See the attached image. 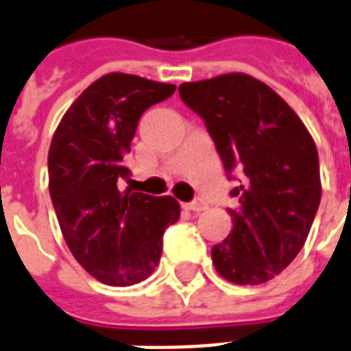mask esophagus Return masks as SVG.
Segmentation results:
<instances>
[{"mask_svg":"<svg viewBox=\"0 0 351 351\" xmlns=\"http://www.w3.org/2000/svg\"><path fill=\"white\" fill-rule=\"evenodd\" d=\"M208 206L204 202H199V200H195V202H187L186 204V210H191V211H204Z\"/></svg>","mask_w":351,"mask_h":351,"instance_id":"esophagus-1","label":"esophagus"}]
</instances>
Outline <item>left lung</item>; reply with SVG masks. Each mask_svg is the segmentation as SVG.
<instances>
[{
    "mask_svg": "<svg viewBox=\"0 0 351 351\" xmlns=\"http://www.w3.org/2000/svg\"><path fill=\"white\" fill-rule=\"evenodd\" d=\"M202 117L228 180L234 228L211 248L224 280L259 285L272 280L304 247L320 204L318 152L293 108L261 80L226 73L178 86Z\"/></svg>",
    "mask_w": 351,
    "mask_h": 351,
    "instance_id": "left-lung-1",
    "label": "left lung"
}]
</instances>
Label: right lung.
Wrapping results in <instances>:
<instances>
[{
	"label": "right lung",
	"mask_w": 351,
	"mask_h": 351,
	"mask_svg": "<svg viewBox=\"0 0 351 351\" xmlns=\"http://www.w3.org/2000/svg\"><path fill=\"white\" fill-rule=\"evenodd\" d=\"M138 75L108 73L64 114L47 156L49 193L75 259L95 280L127 287L160 263L167 226L180 217L173 197L121 191L141 114L175 93Z\"/></svg>",
	"instance_id": "obj_1"
}]
</instances>
